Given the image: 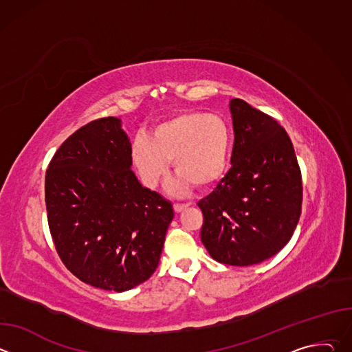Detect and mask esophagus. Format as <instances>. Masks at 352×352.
Instances as JSON below:
<instances>
[{
  "instance_id": "1",
  "label": "esophagus",
  "mask_w": 352,
  "mask_h": 352,
  "mask_svg": "<svg viewBox=\"0 0 352 352\" xmlns=\"http://www.w3.org/2000/svg\"><path fill=\"white\" fill-rule=\"evenodd\" d=\"M189 206V204H175L174 205V210L177 212V213H179V212H182L184 209H186Z\"/></svg>"
}]
</instances>
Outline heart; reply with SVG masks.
Wrapping results in <instances>:
<instances>
[{
	"label": "heart",
	"mask_w": 352,
	"mask_h": 352,
	"mask_svg": "<svg viewBox=\"0 0 352 352\" xmlns=\"http://www.w3.org/2000/svg\"><path fill=\"white\" fill-rule=\"evenodd\" d=\"M231 152V131L214 114L182 113L157 124L150 135L138 133L131 157L142 182L156 188L167 175L170 162L177 174L175 192L190 184L202 188L216 182L226 171Z\"/></svg>",
	"instance_id": "1"
}]
</instances>
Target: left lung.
Wrapping results in <instances>:
<instances>
[{
  "mask_svg": "<svg viewBox=\"0 0 352 352\" xmlns=\"http://www.w3.org/2000/svg\"><path fill=\"white\" fill-rule=\"evenodd\" d=\"M234 125L231 168L199 200L200 239L224 265H258L291 239L302 206V177L292 142L270 116L241 98L230 102Z\"/></svg>",
  "mask_w": 352,
  "mask_h": 352,
  "instance_id": "1",
  "label": "left lung"
}]
</instances>
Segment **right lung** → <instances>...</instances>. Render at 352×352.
<instances>
[{
    "instance_id": "1",
    "label": "right lung",
    "mask_w": 352,
    "mask_h": 352,
    "mask_svg": "<svg viewBox=\"0 0 352 352\" xmlns=\"http://www.w3.org/2000/svg\"><path fill=\"white\" fill-rule=\"evenodd\" d=\"M131 166L121 120L107 117L72 133L45 173L57 254L75 277L96 288L122 292L152 276L174 217L170 200L142 186Z\"/></svg>"
}]
</instances>
